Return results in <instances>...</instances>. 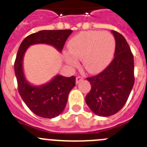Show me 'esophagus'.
<instances>
[{"instance_id": "1", "label": "esophagus", "mask_w": 147, "mask_h": 147, "mask_svg": "<svg viewBox=\"0 0 147 147\" xmlns=\"http://www.w3.org/2000/svg\"><path fill=\"white\" fill-rule=\"evenodd\" d=\"M82 80H83V77H82V76H78L76 78V84H78V83L80 82H81Z\"/></svg>"}]
</instances>
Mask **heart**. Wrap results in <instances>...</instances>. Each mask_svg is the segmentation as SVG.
I'll return each instance as SVG.
<instances>
[{"mask_svg":"<svg viewBox=\"0 0 147 147\" xmlns=\"http://www.w3.org/2000/svg\"><path fill=\"white\" fill-rule=\"evenodd\" d=\"M70 53H65L66 62L71 65L82 59L85 69L96 73L107 67L113 56L115 40L110 32H86L76 35L67 43Z\"/></svg>","mask_w":147,"mask_h":147,"instance_id":"heart-1","label":"heart"}]
</instances>
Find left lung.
I'll return each mask as SVG.
<instances>
[{
	"mask_svg": "<svg viewBox=\"0 0 147 147\" xmlns=\"http://www.w3.org/2000/svg\"><path fill=\"white\" fill-rule=\"evenodd\" d=\"M115 39L114 58L103 71L87 78L91 89L85 97L90 109L99 116L118 113L127 102L134 85V59L123 35L111 31Z\"/></svg>",
	"mask_w": 147,
	"mask_h": 147,
	"instance_id": "1",
	"label": "left lung"
}]
</instances>
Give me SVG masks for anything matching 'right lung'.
<instances>
[{"mask_svg": "<svg viewBox=\"0 0 147 147\" xmlns=\"http://www.w3.org/2000/svg\"><path fill=\"white\" fill-rule=\"evenodd\" d=\"M72 30H42L28 35L20 44L15 62V74L18 91L23 102L35 115L53 119L63 111L70 91L76 85V77L57 75L49 82L40 86L31 85L23 73V61L30 45L44 43L52 45L59 52Z\"/></svg>", "mask_w": 147, "mask_h": 147, "instance_id": "right-lung-1", "label": "right lung"}]
</instances>
